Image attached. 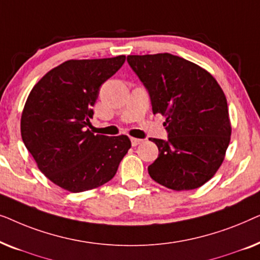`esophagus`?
<instances>
[{
	"label": "esophagus",
	"instance_id": "obj_1",
	"mask_svg": "<svg viewBox=\"0 0 260 260\" xmlns=\"http://www.w3.org/2000/svg\"><path fill=\"white\" fill-rule=\"evenodd\" d=\"M143 143V140H140V138H131V144H133V147H136V145Z\"/></svg>",
	"mask_w": 260,
	"mask_h": 260
}]
</instances>
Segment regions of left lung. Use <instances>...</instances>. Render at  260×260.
<instances>
[{
	"label": "left lung",
	"mask_w": 260,
	"mask_h": 260,
	"mask_svg": "<svg viewBox=\"0 0 260 260\" xmlns=\"http://www.w3.org/2000/svg\"><path fill=\"white\" fill-rule=\"evenodd\" d=\"M127 62L148 90L154 115L166 117L168 140L150 138L158 157L149 175L173 190L201 187L220 168L231 140L222 88L202 67L169 53L127 55Z\"/></svg>",
	"instance_id": "1"
}]
</instances>
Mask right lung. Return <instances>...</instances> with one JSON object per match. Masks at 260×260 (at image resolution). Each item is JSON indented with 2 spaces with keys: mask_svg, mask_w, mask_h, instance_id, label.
Here are the masks:
<instances>
[{
  "mask_svg": "<svg viewBox=\"0 0 260 260\" xmlns=\"http://www.w3.org/2000/svg\"><path fill=\"white\" fill-rule=\"evenodd\" d=\"M125 55L67 60L31 88L21 116V136L44 175L79 193L101 187L116 175L131 142L87 129L99 88L118 71Z\"/></svg>",
  "mask_w": 260,
  "mask_h": 260,
  "instance_id": "obj_1",
  "label": "right lung"
}]
</instances>
